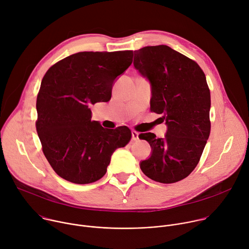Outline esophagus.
I'll use <instances>...</instances> for the list:
<instances>
[{
    "label": "esophagus",
    "instance_id": "1",
    "mask_svg": "<svg viewBox=\"0 0 249 249\" xmlns=\"http://www.w3.org/2000/svg\"><path fill=\"white\" fill-rule=\"evenodd\" d=\"M132 140L133 141L139 140V133L137 131H132Z\"/></svg>",
    "mask_w": 249,
    "mask_h": 249
}]
</instances>
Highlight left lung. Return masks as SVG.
Instances as JSON below:
<instances>
[{"mask_svg": "<svg viewBox=\"0 0 249 249\" xmlns=\"http://www.w3.org/2000/svg\"><path fill=\"white\" fill-rule=\"evenodd\" d=\"M134 67L151 85V111L162 114L164 138L142 133L152 148L140 167L160 183L184 179L198 164L210 135L211 95L199 65L166 45L134 51Z\"/></svg>", "mask_w": 249, "mask_h": 249, "instance_id": "8db88e82", "label": "left lung"}]
</instances>
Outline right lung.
Wrapping results in <instances>:
<instances>
[{
    "mask_svg": "<svg viewBox=\"0 0 249 249\" xmlns=\"http://www.w3.org/2000/svg\"><path fill=\"white\" fill-rule=\"evenodd\" d=\"M133 61V51L79 52L53 65L36 100V131L54 171L77 184L97 181L111 156L131 139L126 126L103 128L91 120L90 106L107 102L112 87Z\"/></svg>",
    "mask_w": 249,
    "mask_h": 249,
    "instance_id": "1",
    "label": "right lung"
}]
</instances>
